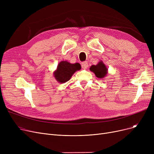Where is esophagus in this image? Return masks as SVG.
<instances>
[{
	"label": "esophagus",
	"mask_w": 154,
	"mask_h": 154,
	"mask_svg": "<svg viewBox=\"0 0 154 154\" xmlns=\"http://www.w3.org/2000/svg\"><path fill=\"white\" fill-rule=\"evenodd\" d=\"M82 67L84 69H87V67H88V63L87 62H82Z\"/></svg>",
	"instance_id": "34e87169"
}]
</instances>
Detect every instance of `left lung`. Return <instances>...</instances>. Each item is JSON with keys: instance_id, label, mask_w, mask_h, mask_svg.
Masks as SVG:
<instances>
[{"instance_id": "1", "label": "left lung", "mask_w": 154, "mask_h": 154, "mask_svg": "<svg viewBox=\"0 0 154 154\" xmlns=\"http://www.w3.org/2000/svg\"><path fill=\"white\" fill-rule=\"evenodd\" d=\"M90 70L94 72L95 76L99 79H103L108 74V69L102 60L95 66H94V65L91 66L90 67Z\"/></svg>"}]
</instances>
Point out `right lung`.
<instances>
[{"mask_svg": "<svg viewBox=\"0 0 154 154\" xmlns=\"http://www.w3.org/2000/svg\"><path fill=\"white\" fill-rule=\"evenodd\" d=\"M80 69L81 66L79 63H70L67 61H61L54 72V76L57 81L63 84L69 81L73 74Z\"/></svg>", "mask_w": 154, "mask_h": 154, "instance_id": "obj_1", "label": "right lung"}]
</instances>
